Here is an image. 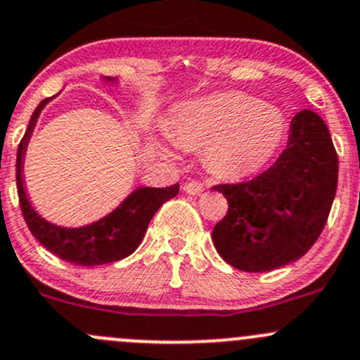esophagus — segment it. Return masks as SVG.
I'll list each match as a JSON object with an SVG mask.
<instances>
[{"instance_id": "obj_1", "label": "esophagus", "mask_w": 360, "mask_h": 360, "mask_svg": "<svg viewBox=\"0 0 360 360\" xmlns=\"http://www.w3.org/2000/svg\"><path fill=\"white\" fill-rule=\"evenodd\" d=\"M183 190L188 195H200L203 191V184L198 183V181H190V183H184Z\"/></svg>"}]
</instances>
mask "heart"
<instances>
[{"label":"heart","mask_w":360,"mask_h":360,"mask_svg":"<svg viewBox=\"0 0 360 360\" xmlns=\"http://www.w3.org/2000/svg\"><path fill=\"white\" fill-rule=\"evenodd\" d=\"M174 136L183 146L205 148L214 174L237 179L270 160L284 136V120L248 94H214L177 108Z\"/></svg>","instance_id":"heart-1"}]
</instances>
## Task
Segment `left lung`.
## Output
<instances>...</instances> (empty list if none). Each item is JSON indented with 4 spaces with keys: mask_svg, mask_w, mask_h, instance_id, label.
Masks as SVG:
<instances>
[{
    "mask_svg": "<svg viewBox=\"0 0 360 360\" xmlns=\"http://www.w3.org/2000/svg\"><path fill=\"white\" fill-rule=\"evenodd\" d=\"M336 188L338 155L328 125L317 112L300 111L274 165L249 181L212 186L228 200L212 231L217 252L252 274L300 259L321 237Z\"/></svg>",
    "mask_w": 360,
    "mask_h": 360,
    "instance_id": "1",
    "label": "left lung"
}]
</instances>
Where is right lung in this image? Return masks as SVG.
<instances>
[{"mask_svg": "<svg viewBox=\"0 0 360 360\" xmlns=\"http://www.w3.org/2000/svg\"><path fill=\"white\" fill-rule=\"evenodd\" d=\"M108 79L112 82L115 78ZM49 101L50 99H43L32 112L27 130H25L19 150H17V193H19L20 210H22L25 224L31 230L32 237L43 248L71 264L96 266V264H106L123 259V257L130 256L141 244L155 212L167 200L179 193V184H172L169 188H139L120 203V207H116L111 214L89 226L63 228L45 221L41 216H38V212L32 209L25 197L22 162L36 120Z\"/></svg>", "mask_w": 360, "mask_h": 360, "instance_id": "obj_1", "label": "right lung"}]
</instances>
